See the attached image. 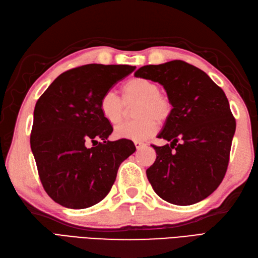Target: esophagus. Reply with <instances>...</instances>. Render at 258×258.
Segmentation results:
<instances>
[{
	"label": "esophagus",
	"instance_id": "obj_1",
	"mask_svg": "<svg viewBox=\"0 0 258 258\" xmlns=\"http://www.w3.org/2000/svg\"><path fill=\"white\" fill-rule=\"evenodd\" d=\"M135 146H136L137 150H141V149H143V148H146V144L142 143V142H138V141L135 142Z\"/></svg>",
	"mask_w": 258,
	"mask_h": 258
}]
</instances>
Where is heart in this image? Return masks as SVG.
<instances>
[{
	"label": "heart",
	"instance_id": "1",
	"mask_svg": "<svg viewBox=\"0 0 258 258\" xmlns=\"http://www.w3.org/2000/svg\"><path fill=\"white\" fill-rule=\"evenodd\" d=\"M137 104L134 121H125L115 128L119 139L141 142L156 134L158 121L164 122L173 111L172 100L165 93L160 92L159 85L149 79L135 78L122 86L121 99L114 92H106L99 99V110L103 117L116 124L124 114V105Z\"/></svg>",
	"mask_w": 258,
	"mask_h": 258
}]
</instances>
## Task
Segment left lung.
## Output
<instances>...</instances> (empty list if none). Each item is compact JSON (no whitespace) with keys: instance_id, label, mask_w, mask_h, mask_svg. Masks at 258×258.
Wrapping results in <instances>:
<instances>
[{"instance_id":"left-lung-1","label":"left lung","mask_w":258,"mask_h":258,"mask_svg":"<svg viewBox=\"0 0 258 258\" xmlns=\"http://www.w3.org/2000/svg\"><path fill=\"white\" fill-rule=\"evenodd\" d=\"M135 77L163 85L173 104L158 136L171 144L152 146L150 184L169 204L202 202L221 184L229 164L236 124L227 96L203 70L181 60L141 67Z\"/></svg>"}]
</instances>
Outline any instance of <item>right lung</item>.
<instances>
[{"mask_svg": "<svg viewBox=\"0 0 258 258\" xmlns=\"http://www.w3.org/2000/svg\"><path fill=\"white\" fill-rule=\"evenodd\" d=\"M135 69L96 63L74 68L60 74L37 100L30 148L41 184L56 204L84 209L99 203L110 191L119 166L136 151L130 140H107L112 127L99 110L103 94Z\"/></svg>", "mask_w": 258, "mask_h": 258, "instance_id": "obj_1", "label": "right lung"}]
</instances>
